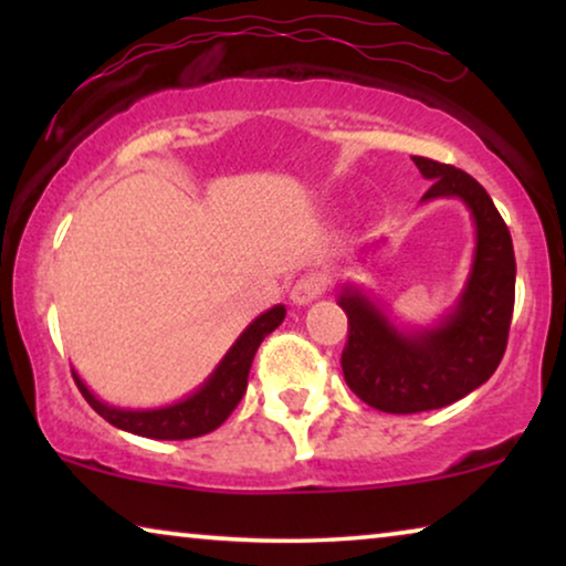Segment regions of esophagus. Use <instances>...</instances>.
I'll return each instance as SVG.
<instances>
[{
    "label": "esophagus",
    "instance_id": "1",
    "mask_svg": "<svg viewBox=\"0 0 566 566\" xmlns=\"http://www.w3.org/2000/svg\"><path fill=\"white\" fill-rule=\"evenodd\" d=\"M324 285H327V281H324L322 273L301 275L298 281L293 283V289H291V301L296 306L312 304V301H316L324 293Z\"/></svg>",
    "mask_w": 566,
    "mask_h": 566
}]
</instances>
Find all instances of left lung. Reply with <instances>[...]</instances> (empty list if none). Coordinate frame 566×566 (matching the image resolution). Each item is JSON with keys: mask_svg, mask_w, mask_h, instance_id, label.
I'll use <instances>...</instances> for the list:
<instances>
[{"mask_svg": "<svg viewBox=\"0 0 566 566\" xmlns=\"http://www.w3.org/2000/svg\"><path fill=\"white\" fill-rule=\"evenodd\" d=\"M432 188L422 200L461 198L476 227V250L459 304L428 329H399L384 308L345 285L343 374L355 397L389 415L453 405L497 370L515 306V252L507 223L474 177L428 157H412Z\"/></svg>", "mask_w": 566, "mask_h": 566, "instance_id": "left-lung-1", "label": "left lung"}]
</instances>
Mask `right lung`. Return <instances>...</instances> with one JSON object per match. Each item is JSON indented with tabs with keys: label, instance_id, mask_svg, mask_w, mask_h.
I'll return each instance as SVG.
<instances>
[{
	"label": "right lung",
	"instance_id": "add662e5",
	"mask_svg": "<svg viewBox=\"0 0 566 566\" xmlns=\"http://www.w3.org/2000/svg\"><path fill=\"white\" fill-rule=\"evenodd\" d=\"M285 319V306H273L265 314H260L250 327H247L234 345L229 347V353L223 355V360L216 366V370L208 376V381L200 386L196 394H190L188 399L175 401L169 407L159 409H120L111 407L105 401H99L92 394L84 381L76 374L74 381L80 386L82 397L90 401V407L95 409L99 417H105L107 422L115 428L134 432L142 438L154 440H188L206 436L219 428L227 417L234 412L239 401H242L247 391V378H250V368L254 360V353L262 339L273 332L277 324Z\"/></svg>",
	"mask_w": 566,
	"mask_h": 566
}]
</instances>
